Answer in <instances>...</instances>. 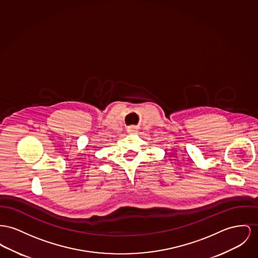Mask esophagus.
Listing matches in <instances>:
<instances>
[{
	"instance_id": "obj_1",
	"label": "esophagus",
	"mask_w": 258,
	"mask_h": 258,
	"mask_svg": "<svg viewBox=\"0 0 258 258\" xmlns=\"http://www.w3.org/2000/svg\"><path fill=\"white\" fill-rule=\"evenodd\" d=\"M128 133H129V134H135V133H137V131H136L135 129H129V130H128Z\"/></svg>"
}]
</instances>
